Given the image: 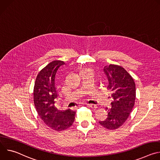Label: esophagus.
Instances as JSON below:
<instances>
[{"label":"esophagus","mask_w":160,"mask_h":160,"mask_svg":"<svg viewBox=\"0 0 160 160\" xmlns=\"http://www.w3.org/2000/svg\"><path fill=\"white\" fill-rule=\"evenodd\" d=\"M87 106H88L89 108H92V109H96L98 108V106H97L96 104H87Z\"/></svg>","instance_id":"1"}]
</instances>
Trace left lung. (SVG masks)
<instances>
[{"label": "left lung", "instance_id": "left-lung-1", "mask_svg": "<svg viewBox=\"0 0 160 160\" xmlns=\"http://www.w3.org/2000/svg\"><path fill=\"white\" fill-rule=\"evenodd\" d=\"M107 76V88L111 92L112 102L108 110V118L99 123L108 130L120 127L128 118L136 97L135 84L132 76L119 65L109 64L104 67Z\"/></svg>", "mask_w": 160, "mask_h": 160}]
</instances>
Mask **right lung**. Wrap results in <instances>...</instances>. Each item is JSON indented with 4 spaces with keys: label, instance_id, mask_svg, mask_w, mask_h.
I'll return each instance as SVG.
<instances>
[{
    "label": "right lung",
    "instance_id": "right-lung-1",
    "mask_svg": "<svg viewBox=\"0 0 160 160\" xmlns=\"http://www.w3.org/2000/svg\"><path fill=\"white\" fill-rule=\"evenodd\" d=\"M64 61L55 60L38 73L33 88V101L38 116L45 124L56 131H62L72 125L76 112L70 109L60 111L55 106L58 97L56 76Z\"/></svg>",
    "mask_w": 160,
    "mask_h": 160
}]
</instances>
